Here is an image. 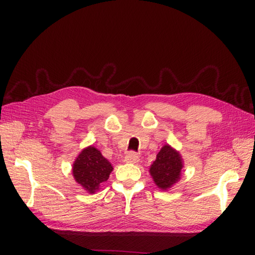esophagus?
<instances>
[{
	"instance_id": "esophagus-1",
	"label": "esophagus",
	"mask_w": 255,
	"mask_h": 255,
	"mask_svg": "<svg viewBox=\"0 0 255 255\" xmlns=\"http://www.w3.org/2000/svg\"><path fill=\"white\" fill-rule=\"evenodd\" d=\"M125 159H126L128 163H136V162L139 161V156L136 152H134V151H130V152H128L126 154Z\"/></svg>"
}]
</instances>
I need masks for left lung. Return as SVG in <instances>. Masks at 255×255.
<instances>
[{
	"instance_id": "obj_1",
	"label": "left lung",
	"mask_w": 255,
	"mask_h": 255,
	"mask_svg": "<svg viewBox=\"0 0 255 255\" xmlns=\"http://www.w3.org/2000/svg\"><path fill=\"white\" fill-rule=\"evenodd\" d=\"M182 167L180 153L166 144L156 154V159L150 167V174L158 187L167 189L180 180Z\"/></svg>"
}]
</instances>
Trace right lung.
Listing matches in <instances>:
<instances>
[{"mask_svg":"<svg viewBox=\"0 0 255 255\" xmlns=\"http://www.w3.org/2000/svg\"><path fill=\"white\" fill-rule=\"evenodd\" d=\"M113 171L112 164L94 147L84 149L73 164V176L89 193H95Z\"/></svg>","mask_w":255,"mask_h":255,"instance_id":"obj_1","label":"right lung"}]
</instances>
